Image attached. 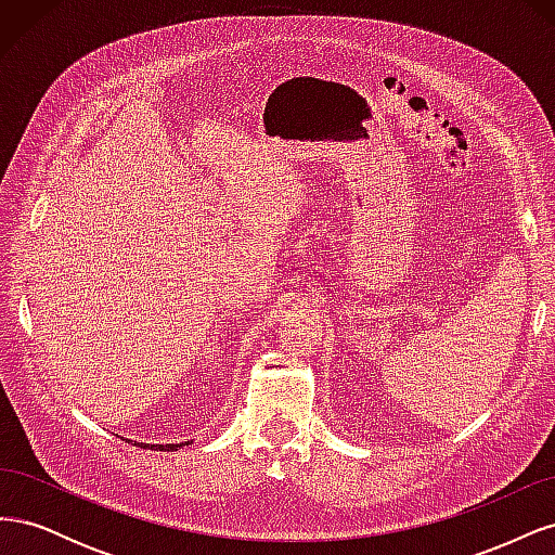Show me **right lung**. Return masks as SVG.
Returning a JSON list of instances; mask_svg holds the SVG:
<instances>
[{"mask_svg":"<svg viewBox=\"0 0 555 555\" xmlns=\"http://www.w3.org/2000/svg\"><path fill=\"white\" fill-rule=\"evenodd\" d=\"M143 447V444H141ZM155 444H150V449H153ZM171 449H176V444H169V447H164V444H159V451H171Z\"/></svg>","mask_w":555,"mask_h":555,"instance_id":"right-lung-1","label":"right lung"}]
</instances>
